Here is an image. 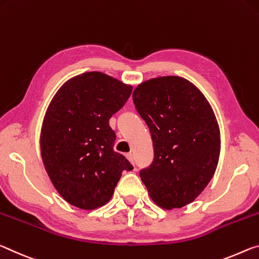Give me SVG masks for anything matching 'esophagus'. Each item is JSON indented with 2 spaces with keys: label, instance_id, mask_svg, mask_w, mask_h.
<instances>
[{
  "label": "esophagus",
  "instance_id": "esophagus-1",
  "mask_svg": "<svg viewBox=\"0 0 259 259\" xmlns=\"http://www.w3.org/2000/svg\"><path fill=\"white\" fill-rule=\"evenodd\" d=\"M126 157H127V159L130 160L131 163L133 164V166H134V164H135V160H134V156H133V154H131V152H130V154H127V155H126Z\"/></svg>",
  "mask_w": 259,
  "mask_h": 259
}]
</instances>
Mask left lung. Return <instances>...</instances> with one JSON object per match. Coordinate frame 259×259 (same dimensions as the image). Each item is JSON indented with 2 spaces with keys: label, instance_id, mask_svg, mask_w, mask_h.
<instances>
[{
  "label": "left lung",
  "instance_id": "obj_1",
  "mask_svg": "<svg viewBox=\"0 0 259 259\" xmlns=\"http://www.w3.org/2000/svg\"><path fill=\"white\" fill-rule=\"evenodd\" d=\"M133 102L154 145V159L140 171L141 180L156 204L185 206L217 168L220 131L213 110L192 82L176 75L139 84Z\"/></svg>",
  "mask_w": 259,
  "mask_h": 259
}]
</instances>
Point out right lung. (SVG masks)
<instances>
[{
  "label": "right lung",
  "instance_id": "add662e5",
  "mask_svg": "<svg viewBox=\"0 0 259 259\" xmlns=\"http://www.w3.org/2000/svg\"><path fill=\"white\" fill-rule=\"evenodd\" d=\"M132 87L101 72H86L62 86L47 110L41 156L55 188L70 204L84 210L104 205L122 171L133 165L113 150L109 126Z\"/></svg>",
  "mask_w": 259,
  "mask_h": 259
}]
</instances>
